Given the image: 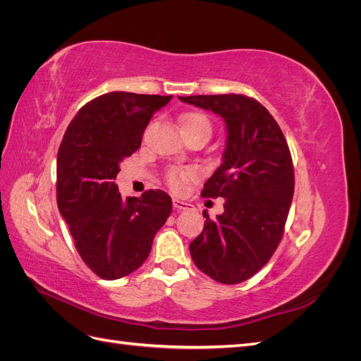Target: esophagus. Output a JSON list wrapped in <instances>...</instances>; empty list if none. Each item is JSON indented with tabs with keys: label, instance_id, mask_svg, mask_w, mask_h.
Wrapping results in <instances>:
<instances>
[{
	"label": "esophagus",
	"instance_id": "1",
	"mask_svg": "<svg viewBox=\"0 0 361 361\" xmlns=\"http://www.w3.org/2000/svg\"><path fill=\"white\" fill-rule=\"evenodd\" d=\"M173 206H174V209H178V211H187L192 207L191 203H187V202L179 200V199H173Z\"/></svg>",
	"mask_w": 361,
	"mask_h": 361
}]
</instances>
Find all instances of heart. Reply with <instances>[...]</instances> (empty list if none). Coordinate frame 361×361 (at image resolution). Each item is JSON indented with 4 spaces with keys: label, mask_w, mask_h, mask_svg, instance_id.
Here are the masks:
<instances>
[{
    "label": "heart",
    "mask_w": 361,
    "mask_h": 361,
    "mask_svg": "<svg viewBox=\"0 0 361 361\" xmlns=\"http://www.w3.org/2000/svg\"><path fill=\"white\" fill-rule=\"evenodd\" d=\"M179 125L183 135H190L194 133H204L211 137V133H212L209 118L197 111L183 114L179 118ZM195 176H197V173L191 169H176V170L169 171L167 182L173 191L180 192L185 188V185H187L190 180H192Z\"/></svg>",
    "instance_id": "obj_1"
}]
</instances>
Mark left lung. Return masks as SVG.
I'll return each mask as SVG.
<instances>
[{
  "label": "left lung",
  "instance_id": "1",
  "mask_svg": "<svg viewBox=\"0 0 361 361\" xmlns=\"http://www.w3.org/2000/svg\"><path fill=\"white\" fill-rule=\"evenodd\" d=\"M223 117L227 130L221 166L206 180L203 197H223L224 212L206 218L190 253L206 276L236 285L264 268L279 247L295 188L292 157L267 108L244 94L179 96Z\"/></svg>",
  "mask_w": 361,
  "mask_h": 361
}]
</instances>
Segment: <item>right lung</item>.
<instances>
[{
  "instance_id": "1",
  "label": "right lung",
  "mask_w": 361,
  "mask_h": 361,
  "mask_svg": "<svg viewBox=\"0 0 361 361\" xmlns=\"http://www.w3.org/2000/svg\"><path fill=\"white\" fill-rule=\"evenodd\" d=\"M171 96L105 93L87 102L64 133L57 155V204L76 251L96 276L122 279L143 265L171 214L161 190L122 199L120 162L141 146L152 116Z\"/></svg>"
}]
</instances>
